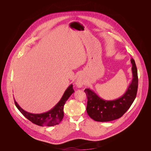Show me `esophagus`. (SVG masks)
Returning a JSON list of instances; mask_svg holds the SVG:
<instances>
[{"label":"esophagus","instance_id":"obj_1","mask_svg":"<svg viewBox=\"0 0 151 151\" xmlns=\"http://www.w3.org/2000/svg\"><path fill=\"white\" fill-rule=\"evenodd\" d=\"M76 85L78 87V88H80L81 87H83V86L84 85V81L83 80V78H81V77H78L77 78V80L76 81Z\"/></svg>","mask_w":151,"mask_h":151}]
</instances>
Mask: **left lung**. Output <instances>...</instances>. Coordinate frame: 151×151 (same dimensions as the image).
I'll return each instance as SVG.
<instances>
[{
  "mask_svg": "<svg viewBox=\"0 0 151 151\" xmlns=\"http://www.w3.org/2000/svg\"><path fill=\"white\" fill-rule=\"evenodd\" d=\"M133 78L125 92L121 97L106 100L98 96L91 89L84 90L88 97L86 111L92 119L98 122H108L120 118L127 111L137 96L138 86V71L134 59L130 60Z\"/></svg>",
  "mask_w": 151,
  "mask_h": 151,
  "instance_id": "1",
  "label": "left lung"
}]
</instances>
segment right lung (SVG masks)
<instances>
[{"label": "right lung", "mask_w": 151, "mask_h": 151, "mask_svg": "<svg viewBox=\"0 0 151 151\" xmlns=\"http://www.w3.org/2000/svg\"><path fill=\"white\" fill-rule=\"evenodd\" d=\"M74 92L73 84H71L63 93L62 98L56 105L52 109L49 110L48 111L40 114L31 113L24 110L18 104V103L15 100L14 104L17 107L22 115L32 123L42 127L53 126L59 124L62 120L63 116H64V114H63V106H64L65 102L68 98L71 96V95Z\"/></svg>", "instance_id": "add662e5"}]
</instances>
